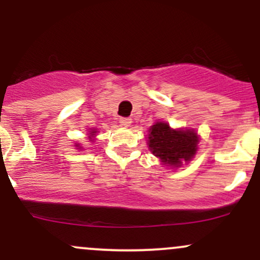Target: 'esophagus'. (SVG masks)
<instances>
[{"label":"esophagus","instance_id":"esophagus-1","mask_svg":"<svg viewBox=\"0 0 260 260\" xmlns=\"http://www.w3.org/2000/svg\"><path fill=\"white\" fill-rule=\"evenodd\" d=\"M120 123L122 127H129V124L132 123V120L129 117H121L120 118Z\"/></svg>","mask_w":260,"mask_h":260}]
</instances>
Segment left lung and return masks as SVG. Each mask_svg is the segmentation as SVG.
I'll return each mask as SVG.
<instances>
[{"instance_id":"left-lung-1","label":"left lung","mask_w":260,"mask_h":260,"mask_svg":"<svg viewBox=\"0 0 260 260\" xmlns=\"http://www.w3.org/2000/svg\"><path fill=\"white\" fill-rule=\"evenodd\" d=\"M150 151L166 166H181L189 161L198 149V136L192 129H171L168 123L157 122L149 129Z\"/></svg>"}]
</instances>
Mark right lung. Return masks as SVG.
I'll use <instances>...</instances> for the list:
<instances>
[{
	"label": "right lung",
	"instance_id": "right-lung-1",
	"mask_svg": "<svg viewBox=\"0 0 260 260\" xmlns=\"http://www.w3.org/2000/svg\"><path fill=\"white\" fill-rule=\"evenodd\" d=\"M94 133H96V132H95V131H92V132H91V134H90V136H94Z\"/></svg>",
	"mask_w": 260,
	"mask_h": 260
}]
</instances>
